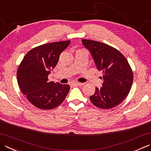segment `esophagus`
Segmentation results:
<instances>
[{
    "label": "esophagus",
    "instance_id": "34e87169",
    "mask_svg": "<svg viewBox=\"0 0 151 151\" xmlns=\"http://www.w3.org/2000/svg\"><path fill=\"white\" fill-rule=\"evenodd\" d=\"M70 84L75 85V86H82L84 84H83V83H81V82H78L73 81V82H70Z\"/></svg>",
    "mask_w": 151,
    "mask_h": 151
}]
</instances>
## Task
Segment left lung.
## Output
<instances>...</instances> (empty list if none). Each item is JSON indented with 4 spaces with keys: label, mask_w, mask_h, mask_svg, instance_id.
I'll list each match as a JSON object with an SVG mask.
<instances>
[{
    "label": "left lung",
    "mask_w": 151,
    "mask_h": 151,
    "mask_svg": "<svg viewBox=\"0 0 151 151\" xmlns=\"http://www.w3.org/2000/svg\"><path fill=\"white\" fill-rule=\"evenodd\" d=\"M93 58L97 69L103 72L102 87L96 88L91 102L96 107L109 109L124 99L131 90L134 74L128 60L119 50L107 44L82 39Z\"/></svg>",
    "instance_id": "obj_1"
}]
</instances>
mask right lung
<instances>
[{
	"label": "right lung",
	"mask_w": 151,
	"mask_h": 151,
	"mask_svg": "<svg viewBox=\"0 0 151 151\" xmlns=\"http://www.w3.org/2000/svg\"><path fill=\"white\" fill-rule=\"evenodd\" d=\"M70 42H55L35 47L27 53L19 64L17 72L19 87L38 109L50 110L58 107L69 93V85L49 82L48 76Z\"/></svg>",
	"instance_id": "1"
}]
</instances>
